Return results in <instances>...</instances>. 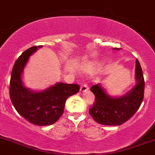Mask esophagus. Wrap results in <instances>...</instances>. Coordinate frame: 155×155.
Segmentation results:
<instances>
[{"mask_svg": "<svg viewBox=\"0 0 155 155\" xmlns=\"http://www.w3.org/2000/svg\"><path fill=\"white\" fill-rule=\"evenodd\" d=\"M88 89H89L88 86H87V84H83V85L81 87V89H80V90H81V92H86V91L88 90Z\"/></svg>", "mask_w": 155, "mask_h": 155, "instance_id": "34e87169", "label": "esophagus"}]
</instances>
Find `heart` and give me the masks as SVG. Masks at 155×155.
<instances>
[{
    "label": "heart",
    "instance_id": "1",
    "mask_svg": "<svg viewBox=\"0 0 155 155\" xmlns=\"http://www.w3.org/2000/svg\"><path fill=\"white\" fill-rule=\"evenodd\" d=\"M95 64L93 63H86L84 64H83L82 66L80 67V70L84 71V72L90 73L93 71V69L95 68Z\"/></svg>",
    "mask_w": 155,
    "mask_h": 155
}]
</instances>
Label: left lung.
Here are the masks:
<instances>
[{
  "mask_svg": "<svg viewBox=\"0 0 155 155\" xmlns=\"http://www.w3.org/2000/svg\"><path fill=\"white\" fill-rule=\"evenodd\" d=\"M135 80L134 87L119 97L108 95L101 84L91 87L95 101L89 109V114L95 122L104 125H121L134 115L143 102L145 89L143 71L138 60H136Z\"/></svg>",
  "mask_w": 155,
  "mask_h": 155,
  "instance_id": "obj_1",
  "label": "left lung"
}]
</instances>
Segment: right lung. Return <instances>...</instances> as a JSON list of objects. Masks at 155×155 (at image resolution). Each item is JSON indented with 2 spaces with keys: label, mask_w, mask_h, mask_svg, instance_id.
<instances>
[{
  "label": "right lung",
  "mask_w": 155,
  "mask_h": 155,
  "mask_svg": "<svg viewBox=\"0 0 155 155\" xmlns=\"http://www.w3.org/2000/svg\"><path fill=\"white\" fill-rule=\"evenodd\" d=\"M42 46H33L21 54L11 74L9 95L14 107L27 121L38 126L51 125L63 115L67 98L79 92L78 84L58 82L48 88L34 91L22 81L24 68L30 56Z\"/></svg>",
  "instance_id": "add662e5"
}]
</instances>
